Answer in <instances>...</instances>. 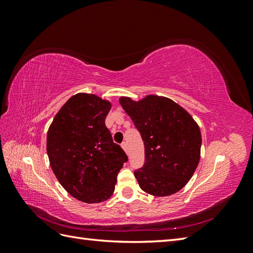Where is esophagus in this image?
<instances>
[{
    "label": "esophagus",
    "instance_id": "esophagus-1",
    "mask_svg": "<svg viewBox=\"0 0 253 253\" xmlns=\"http://www.w3.org/2000/svg\"><path fill=\"white\" fill-rule=\"evenodd\" d=\"M121 147H122V149H124L126 152H127V144H126V141H124V142L121 143Z\"/></svg>",
    "mask_w": 253,
    "mask_h": 253
}]
</instances>
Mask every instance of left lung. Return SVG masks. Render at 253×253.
<instances>
[{
    "label": "left lung",
    "mask_w": 253,
    "mask_h": 253,
    "mask_svg": "<svg viewBox=\"0 0 253 253\" xmlns=\"http://www.w3.org/2000/svg\"><path fill=\"white\" fill-rule=\"evenodd\" d=\"M119 102L141 135L144 165L134 172L139 187L154 196L178 192L192 177L201 158L202 135L194 119L166 97L150 95Z\"/></svg>",
    "instance_id": "obj_1"
}]
</instances>
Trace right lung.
Listing matches in <instances>:
<instances>
[{
  "mask_svg": "<svg viewBox=\"0 0 253 253\" xmlns=\"http://www.w3.org/2000/svg\"><path fill=\"white\" fill-rule=\"evenodd\" d=\"M112 108L93 94L71 97L53 118L46 149L52 172L78 201L94 204L110 198L127 156L105 126Z\"/></svg>",
  "mask_w": 253,
  "mask_h": 253,
  "instance_id": "obj_1",
  "label": "right lung"
}]
</instances>
